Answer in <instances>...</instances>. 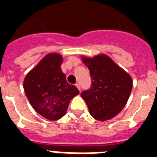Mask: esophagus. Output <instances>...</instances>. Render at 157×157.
Wrapping results in <instances>:
<instances>
[{
  "mask_svg": "<svg viewBox=\"0 0 157 157\" xmlns=\"http://www.w3.org/2000/svg\"><path fill=\"white\" fill-rule=\"evenodd\" d=\"M76 88H77V89L79 90V91H81V85H80V84H79V83H76Z\"/></svg>",
  "mask_w": 157,
  "mask_h": 157,
  "instance_id": "1",
  "label": "esophagus"
}]
</instances>
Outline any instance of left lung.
<instances>
[{
    "mask_svg": "<svg viewBox=\"0 0 157 157\" xmlns=\"http://www.w3.org/2000/svg\"><path fill=\"white\" fill-rule=\"evenodd\" d=\"M90 70L91 86L81 96L95 119L105 121L114 118L123 109L132 90V80L128 73L111 59L100 55L93 59L83 57Z\"/></svg>",
    "mask_w": 157,
    "mask_h": 157,
    "instance_id": "8db88e82",
    "label": "left lung"
}]
</instances>
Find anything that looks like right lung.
Here are the masks:
<instances>
[{
    "instance_id": "obj_1",
    "label": "right lung",
    "mask_w": 157,
    "mask_h": 157,
    "mask_svg": "<svg viewBox=\"0 0 157 157\" xmlns=\"http://www.w3.org/2000/svg\"><path fill=\"white\" fill-rule=\"evenodd\" d=\"M63 59L56 53L47 55L24 80V90L35 111L49 120H58L79 90L66 81L61 71Z\"/></svg>"
}]
</instances>
